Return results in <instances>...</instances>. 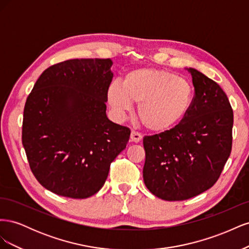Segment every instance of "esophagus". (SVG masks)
<instances>
[{"label":"esophagus","instance_id":"1","mask_svg":"<svg viewBox=\"0 0 249 249\" xmlns=\"http://www.w3.org/2000/svg\"><path fill=\"white\" fill-rule=\"evenodd\" d=\"M142 140V135L136 131H132L131 133V141L135 142V143H138Z\"/></svg>","mask_w":249,"mask_h":249}]
</instances>
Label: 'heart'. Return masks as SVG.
Segmentation results:
<instances>
[{"label":"heart","instance_id":"heart-1","mask_svg":"<svg viewBox=\"0 0 249 249\" xmlns=\"http://www.w3.org/2000/svg\"><path fill=\"white\" fill-rule=\"evenodd\" d=\"M107 102L118 117H124L139 104L138 116L146 129L166 132L189 114L194 88L185 78L164 70L136 69L127 72L123 84L113 82L107 89Z\"/></svg>","mask_w":249,"mask_h":249}]
</instances>
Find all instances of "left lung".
<instances>
[{
	"mask_svg": "<svg viewBox=\"0 0 249 249\" xmlns=\"http://www.w3.org/2000/svg\"><path fill=\"white\" fill-rule=\"evenodd\" d=\"M195 90L189 114L173 129L143 138L147 189L164 200H185L210 189L231 150L233 114L221 87L186 69Z\"/></svg>",
	"mask_w": 249,
	"mask_h": 249,
	"instance_id": "1",
	"label": "left lung"
}]
</instances>
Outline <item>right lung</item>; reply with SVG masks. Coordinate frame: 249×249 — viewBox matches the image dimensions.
Returning a JSON list of instances; mask_svg holds the SVG:
<instances>
[{"label": "right lung", "mask_w": 249, "mask_h": 249, "mask_svg": "<svg viewBox=\"0 0 249 249\" xmlns=\"http://www.w3.org/2000/svg\"><path fill=\"white\" fill-rule=\"evenodd\" d=\"M111 59H72L50 66L29 94L22 145L37 180L51 192L87 198L100 191L131 131L106 114Z\"/></svg>", "instance_id": "right-lung-1"}]
</instances>
